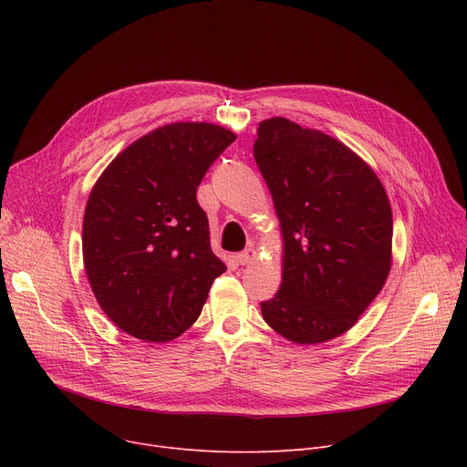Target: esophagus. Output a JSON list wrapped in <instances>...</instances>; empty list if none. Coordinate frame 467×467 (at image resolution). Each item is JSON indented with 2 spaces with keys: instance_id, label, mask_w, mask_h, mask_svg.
Instances as JSON below:
<instances>
[{
  "instance_id": "1",
  "label": "esophagus",
  "mask_w": 467,
  "mask_h": 467,
  "mask_svg": "<svg viewBox=\"0 0 467 467\" xmlns=\"http://www.w3.org/2000/svg\"><path fill=\"white\" fill-rule=\"evenodd\" d=\"M236 259H238L240 265H250V263L255 259V250H254V248L244 250V252H240V254L236 255Z\"/></svg>"
}]
</instances>
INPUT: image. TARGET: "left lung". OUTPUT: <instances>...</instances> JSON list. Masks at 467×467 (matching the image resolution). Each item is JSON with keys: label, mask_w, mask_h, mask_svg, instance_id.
Returning a JSON list of instances; mask_svg holds the SVG:
<instances>
[{"label": "left lung", "mask_w": 467, "mask_h": 467, "mask_svg": "<svg viewBox=\"0 0 467 467\" xmlns=\"http://www.w3.org/2000/svg\"><path fill=\"white\" fill-rule=\"evenodd\" d=\"M254 157L284 234V275L261 303L287 340L316 345L348 331L391 265V208L375 171L345 143L284 117L259 122Z\"/></svg>", "instance_id": "obj_1"}]
</instances>
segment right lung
Listing matches in <instances>:
<instances>
[{
    "instance_id": "add662e5",
    "label": "right lung",
    "mask_w": 467,
    "mask_h": 467,
    "mask_svg": "<svg viewBox=\"0 0 467 467\" xmlns=\"http://www.w3.org/2000/svg\"><path fill=\"white\" fill-rule=\"evenodd\" d=\"M234 140L212 122H171L130 143L92 187L83 219L85 271L119 329L166 342L201 316L227 266L210 248L196 187Z\"/></svg>"
}]
</instances>
